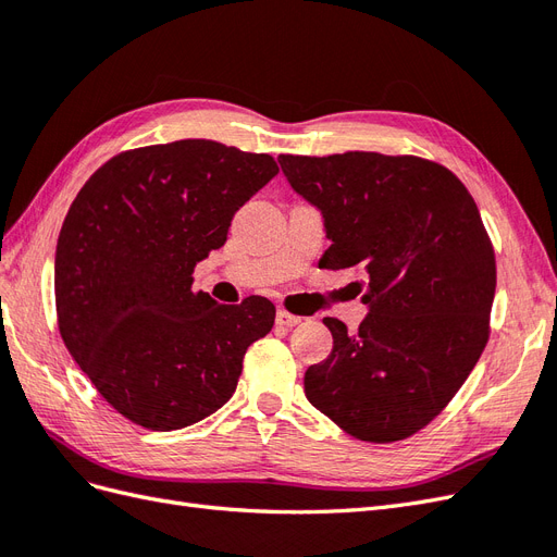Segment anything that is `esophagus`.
I'll list each match as a JSON object with an SVG mask.
<instances>
[{"label": "esophagus", "mask_w": 557, "mask_h": 557, "mask_svg": "<svg viewBox=\"0 0 557 557\" xmlns=\"http://www.w3.org/2000/svg\"><path fill=\"white\" fill-rule=\"evenodd\" d=\"M276 323H278V325H283V327H295V325H299V323H301V315L290 313V311H285V309H278V313H276Z\"/></svg>", "instance_id": "obj_1"}]
</instances>
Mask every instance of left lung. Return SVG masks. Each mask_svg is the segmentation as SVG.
Here are the masks:
<instances>
[{
    "mask_svg": "<svg viewBox=\"0 0 557 557\" xmlns=\"http://www.w3.org/2000/svg\"><path fill=\"white\" fill-rule=\"evenodd\" d=\"M325 218L332 246L318 267H360L367 318H336L327 360L311 364L313 407L362 442H401L460 391L491 336L495 250L474 197L440 162L348 150L278 156Z\"/></svg>",
    "mask_w": 557,
    "mask_h": 557,
    "instance_id": "8db88e82",
    "label": "left lung"
}]
</instances>
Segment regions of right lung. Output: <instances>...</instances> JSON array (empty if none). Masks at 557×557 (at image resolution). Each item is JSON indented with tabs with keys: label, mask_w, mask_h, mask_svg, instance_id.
<instances>
[{
	"label": "right lung",
	"mask_w": 557,
	"mask_h": 557,
	"mask_svg": "<svg viewBox=\"0 0 557 557\" xmlns=\"http://www.w3.org/2000/svg\"><path fill=\"white\" fill-rule=\"evenodd\" d=\"M276 174L267 153L183 139L117 153L72 201L55 252L58 327L134 425L172 432L221 409L248 346L274 327L267 297L218 305L193 272Z\"/></svg>",
	"instance_id": "add662e5"
}]
</instances>
